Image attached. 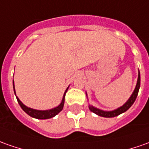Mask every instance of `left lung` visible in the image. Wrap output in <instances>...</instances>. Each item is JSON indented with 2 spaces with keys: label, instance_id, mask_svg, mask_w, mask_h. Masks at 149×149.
I'll list each match as a JSON object with an SVG mask.
<instances>
[{
  "label": "left lung",
  "instance_id": "1",
  "mask_svg": "<svg viewBox=\"0 0 149 149\" xmlns=\"http://www.w3.org/2000/svg\"><path fill=\"white\" fill-rule=\"evenodd\" d=\"M139 87H140V74H139V70H138V79H137V83H136V85H135V90L134 92H132L131 96H130V98L127 100V102L123 104L122 106H120L118 109H113V110H111V111H105V110H102V109H100L98 108L94 107L93 105H91L89 104L88 107H89V109L96 113L98 116H100V117H104V118H113V117H116V116H118L121 113H123L124 112H126L127 109H129L132 104H134L136 97L138 96V92H139ZM86 96L88 97V95H87V92H86Z\"/></svg>",
  "mask_w": 149,
  "mask_h": 149
}]
</instances>
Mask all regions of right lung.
I'll return each mask as SVG.
<instances>
[{
    "label": "right lung",
    "mask_w": 149,
    "mask_h": 149,
    "mask_svg": "<svg viewBox=\"0 0 149 149\" xmlns=\"http://www.w3.org/2000/svg\"><path fill=\"white\" fill-rule=\"evenodd\" d=\"M13 84H14V92L15 96H16V92H15V88H14V83L13 82ZM70 87V86H69ZM69 87L66 89L64 92V95H63V97H62V100H61V104H59L58 106L55 108H53V109H47V110H40V109H32V108L27 107L26 105L23 104L21 100H19L18 96H16V98H17V100H18V104L21 106V108L22 109V110L26 113L27 114L31 117H32L34 118H37V119H49V118H53L55 116L57 115V113H59L63 109V106H64L65 103V93L68 90Z\"/></svg>",
    "instance_id": "obj_1"
}]
</instances>
